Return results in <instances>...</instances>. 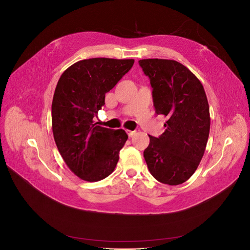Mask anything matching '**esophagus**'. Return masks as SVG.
<instances>
[{
    "instance_id": "obj_1",
    "label": "esophagus",
    "mask_w": 250,
    "mask_h": 250,
    "mask_svg": "<svg viewBox=\"0 0 250 250\" xmlns=\"http://www.w3.org/2000/svg\"><path fill=\"white\" fill-rule=\"evenodd\" d=\"M126 132H127V134H128V137H133V135L137 133V131L135 130H126Z\"/></svg>"
}]
</instances>
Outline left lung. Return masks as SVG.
Instances as JSON below:
<instances>
[{"instance_id":"8db88e82","label":"left lung","mask_w":250,"mask_h":250,"mask_svg":"<svg viewBox=\"0 0 250 250\" xmlns=\"http://www.w3.org/2000/svg\"><path fill=\"white\" fill-rule=\"evenodd\" d=\"M152 87L155 112L168 121L158 138L149 135L144 150L148 169L156 180L177 186L190 178L203 156L209 134V107L195 75L175 60L139 62Z\"/></svg>"}]
</instances>
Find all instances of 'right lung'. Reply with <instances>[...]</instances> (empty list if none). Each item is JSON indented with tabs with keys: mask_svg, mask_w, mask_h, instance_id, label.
Instances as JSON below:
<instances>
[{
	"mask_svg": "<svg viewBox=\"0 0 250 250\" xmlns=\"http://www.w3.org/2000/svg\"><path fill=\"white\" fill-rule=\"evenodd\" d=\"M134 63L133 59L80 60L60 76L52 101V129L56 146L72 172L99 181L115 170L128 135L123 129L97 126L94 119Z\"/></svg>",
	"mask_w": 250,
	"mask_h": 250,
	"instance_id": "add662e5",
	"label": "right lung"
}]
</instances>
